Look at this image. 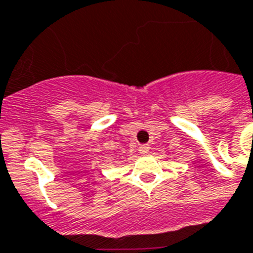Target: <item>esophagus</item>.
<instances>
[{
    "instance_id": "1",
    "label": "esophagus",
    "mask_w": 253,
    "mask_h": 253,
    "mask_svg": "<svg viewBox=\"0 0 253 253\" xmlns=\"http://www.w3.org/2000/svg\"><path fill=\"white\" fill-rule=\"evenodd\" d=\"M148 150H150V146H148V144H140L139 146V148H138V151L140 152V154H147L148 152Z\"/></svg>"
}]
</instances>
